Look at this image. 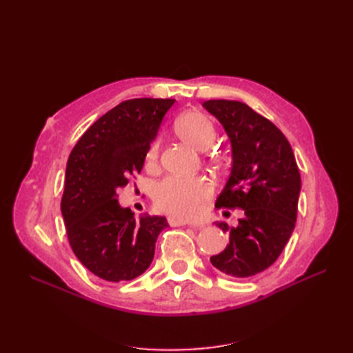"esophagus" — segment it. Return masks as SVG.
Masks as SVG:
<instances>
[{
	"mask_svg": "<svg viewBox=\"0 0 353 353\" xmlns=\"http://www.w3.org/2000/svg\"><path fill=\"white\" fill-rule=\"evenodd\" d=\"M168 222H169V225H170V227H184V225L197 227V225H194V223L187 222V221H184V219H178V218H169V219H168ZM200 227H201V225H200Z\"/></svg>",
	"mask_w": 353,
	"mask_h": 353,
	"instance_id": "obj_1",
	"label": "esophagus"
}]
</instances>
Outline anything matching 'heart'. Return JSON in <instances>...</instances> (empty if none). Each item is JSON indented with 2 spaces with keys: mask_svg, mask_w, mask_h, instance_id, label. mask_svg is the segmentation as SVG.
<instances>
[{
  "mask_svg": "<svg viewBox=\"0 0 353 353\" xmlns=\"http://www.w3.org/2000/svg\"><path fill=\"white\" fill-rule=\"evenodd\" d=\"M175 131L185 143L199 150H205L216 138V128L210 117L199 110H188L175 121ZM159 156V141L148 147L147 163H153ZM213 193L212 181L206 176H168L156 184L153 201L157 210L176 218H193L201 210Z\"/></svg>",
  "mask_w": 353,
  "mask_h": 353,
  "instance_id": "b5f03b06",
  "label": "heart"
}]
</instances>
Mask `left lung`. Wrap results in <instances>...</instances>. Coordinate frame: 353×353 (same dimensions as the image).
<instances>
[{
	"instance_id": "left-lung-1",
	"label": "left lung",
	"mask_w": 353,
	"mask_h": 353,
	"mask_svg": "<svg viewBox=\"0 0 353 353\" xmlns=\"http://www.w3.org/2000/svg\"><path fill=\"white\" fill-rule=\"evenodd\" d=\"M203 108L222 123L232 148L231 175L215 206L244 210L236 228L216 222L230 243L210 262L232 279H248L270 268L290 239L301 174L284 134L248 104L209 100Z\"/></svg>"
}]
</instances>
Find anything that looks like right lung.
Returning a JSON list of instances; mask_svg holds the SVG:
<instances>
[{
	"instance_id": "1",
	"label": "right lung",
	"mask_w": 353,
	"mask_h": 353,
	"mask_svg": "<svg viewBox=\"0 0 353 353\" xmlns=\"http://www.w3.org/2000/svg\"><path fill=\"white\" fill-rule=\"evenodd\" d=\"M174 99H132L103 114L68 159L61 215L73 253L94 275L130 281L150 266L166 218H134L116 191L140 174L150 143Z\"/></svg>"
}]
</instances>
